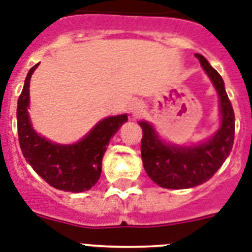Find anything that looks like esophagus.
<instances>
[{
    "instance_id": "obj_1",
    "label": "esophagus",
    "mask_w": 252,
    "mask_h": 252,
    "mask_svg": "<svg viewBox=\"0 0 252 252\" xmlns=\"http://www.w3.org/2000/svg\"><path fill=\"white\" fill-rule=\"evenodd\" d=\"M144 108L145 106L142 102H133L132 105L129 106V111L132 112L133 115H138V114L144 111Z\"/></svg>"
}]
</instances>
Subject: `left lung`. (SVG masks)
I'll use <instances>...</instances> for the list:
<instances>
[{
  "label": "left lung",
  "mask_w": 252,
  "mask_h": 252,
  "mask_svg": "<svg viewBox=\"0 0 252 252\" xmlns=\"http://www.w3.org/2000/svg\"><path fill=\"white\" fill-rule=\"evenodd\" d=\"M212 80L220 97L222 123L218 133L206 144L194 147L167 146L150 124L141 122V157L145 171L154 183L165 189H188L206 183L228 158L234 142V111L220 73L203 55L195 54Z\"/></svg>",
  "instance_id": "8db88e82"
}]
</instances>
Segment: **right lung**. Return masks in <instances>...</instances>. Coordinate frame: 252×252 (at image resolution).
Returning a JSON list of instances; mask_svg holds the SVG:
<instances>
[{"mask_svg": "<svg viewBox=\"0 0 252 252\" xmlns=\"http://www.w3.org/2000/svg\"><path fill=\"white\" fill-rule=\"evenodd\" d=\"M27 73L23 91L18 99L16 120L19 145L26 160L50 186L63 191L80 193L95 185L102 171V158L126 115L106 118L94 126L84 140L75 145L52 144L34 132L28 118L30 80L36 67Z\"/></svg>", "mask_w": 252, "mask_h": 252, "instance_id": "add662e5", "label": "right lung"}]
</instances>
